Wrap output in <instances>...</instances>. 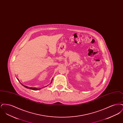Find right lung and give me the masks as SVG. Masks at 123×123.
I'll return each instance as SVG.
<instances>
[{
  "label": "right lung",
  "mask_w": 123,
  "mask_h": 123,
  "mask_svg": "<svg viewBox=\"0 0 123 123\" xmlns=\"http://www.w3.org/2000/svg\"><path fill=\"white\" fill-rule=\"evenodd\" d=\"M18 79V80L19 81V79H18V78H17ZM52 81H53V79H52ZM19 82H20V81H19ZM20 83L23 85V86H24V87H25L26 88H29V89H32V90H40V89H41V88H32V87H27V86H24V85H23L21 82H20Z\"/></svg>",
  "instance_id": "right-lung-1"
}]
</instances>
